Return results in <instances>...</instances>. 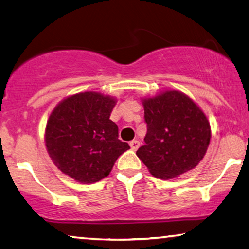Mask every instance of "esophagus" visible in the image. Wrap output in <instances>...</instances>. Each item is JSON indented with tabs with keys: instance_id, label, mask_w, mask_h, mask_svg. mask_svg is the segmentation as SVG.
Returning <instances> with one entry per match:
<instances>
[{
	"instance_id": "esophagus-1",
	"label": "esophagus",
	"mask_w": 249,
	"mask_h": 249,
	"mask_svg": "<svg viewBox=\"0 0 249 249\" xmlns=\"http://www.w3.org/2000/svg\"><path fill=\"white\" fill-rule=\"evenodd\" d=\"M140 145H141V143L137 140L132 141L131 143H129V146H131V148L133 149V151H137V148L140 147Z\"/></svg>"
}]
</instances>
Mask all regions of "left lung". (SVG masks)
<instances>
[{"label": "left lung", "mask_w": 249, "mask_h": 249, "mask_svg": "<svg viewBox=\"0 0 249 249\" xmlns=\"http://www.w3.org/2000/svg\"><path fill=\"white\" fill-rule=\"evenodd\" d=\"M142 104L147 133L136 155L149 173L171 179L194 169L204 159L212 137L204 110L176 89L143 97Z\"/></svg>", "instance_id": "left-lung-1"}]
</instances>
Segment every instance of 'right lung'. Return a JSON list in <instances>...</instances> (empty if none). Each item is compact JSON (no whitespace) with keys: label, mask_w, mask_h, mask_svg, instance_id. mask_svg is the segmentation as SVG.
<instances>
[{"label":"right lung","mask_w":249,"mask_h":249,"mask_svg":"<svg viewBox=\"0 0 249 249\" xmlns=\"http://www.w3.org/2000/svg\"><path fill=\"white\" fill-rule=\"evenodd\" d=\"M117 98L86 90L55 106L47 120L44 142L51 160L63 174L82 184L108 176L118 156L129 146L118 140L109 120Z\"/></svg>","instance_id":"add662e5"}]
</instances>
